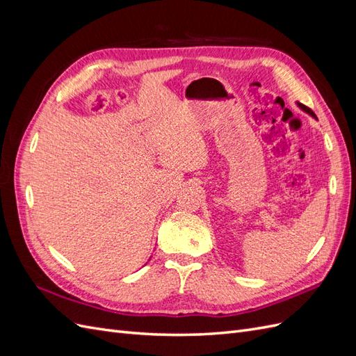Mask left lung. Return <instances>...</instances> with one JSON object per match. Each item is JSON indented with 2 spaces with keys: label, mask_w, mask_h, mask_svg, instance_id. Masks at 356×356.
I'll list each match as a JSON object with an SVG mask.
<instances>
[{
  "label": "left lung",
  "mask_w": 356,
  "mask_h": 356,
  "mask_svg": "<svg viewBox=\"0 0 356 356\" xmlns=\"http://www.w3.org/2000/svg\"><path fill=\"white\" fill-rule=\"evenodd\" d=\"M298 106H300V108H301V110H305L306 113H309V114H312V115H314V117H315L314 111H312L310 108H307V106H306V105H303V104H298Z\"/></svg>",
  "instance_id": "8db88e82"
}]
</instances>
